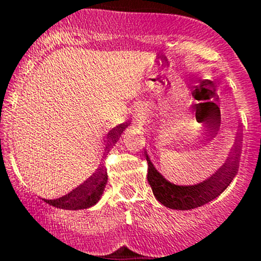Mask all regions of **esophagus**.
Returning a JSON list of instances; mask_svg holds the SVG:
<instances>
[{
  "label": "esophagus",
  "instance_id": "obj_1",
  "mask_svg": "<svg viewBox=\"0 0 261 261\" xmlns=\"http://www.w3.org/2000/svg\"><path fill=\"white\" fill-rule=\"evenodd\" d=\"M134 120H136V123H142V120H143V115H142L141 113L136 112V114H134Z\"/></svg>",
  "mask_w": 261,
  "mask_h": 261
}]
</instances>
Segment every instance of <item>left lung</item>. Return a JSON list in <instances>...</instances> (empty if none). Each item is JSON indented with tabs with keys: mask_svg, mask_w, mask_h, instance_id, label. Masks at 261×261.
I'll list each match as a JSON object with an SVG mask.
<instances>
[{
	"mask_svg": "<svg viewBox=\"0 0 261 261\" xmlns=\"http://www.w3.org/2000/svg\"><path fill=\"white\" fill-rule=\"evenodd\" d=\"M240 138L236 137V142L231 149L226 162L221 166L211 177L197 185L178 186L171 184L160 173L148 154L144 150L147 163H148V184L150 185L154 197L166 207L172 210H192L201 207L219 197L235 177L240 161Z\"/></svg>",
	"mask_w": 261,
	"mask_h": 261,
	"instance_id": "left-lung-1",
	"label": "left lung"
}]
</instances>
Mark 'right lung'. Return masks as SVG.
<instances>
[{
	"mask_svg": "<svg viewBox=\"0 0 261 261\" xmlns=\"http://www.w3.org/2000/svg\"><path fill=\"white\" fill-rule=\"evenodd\" d=\"M129 125V123L125 122L123 124L117 125L115 128L108 133V146L107 150L109 152L111 147L115 142L119 139L122 136L123 130ZM108 182V173H107L106 168L101 166L98 170L94 172L93 174L80 186L74 189L68 195L63 196L56 200H44L45 202L54 207L63 208V210H84V208H89L91 206L95 205L99 200H100L101 195H103L106 185Z\"/></svg>",
	"mask_w": 261,
	"mask_h": 261,
	"instance_id": "1",
	"label": "right lung"
}]
</instances>
